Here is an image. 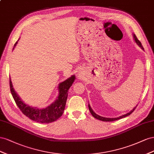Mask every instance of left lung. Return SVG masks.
I'll return each mask as SVG.
<instances>
[{
  "instance_id": "1",
  "label": "left lung",
  "mask_w": 154,
  "mask_h": 154,
  "mask_svg": "<svg viewBox=\"0 0 154 154\" xmlns=\"http://www.w3.org/2000/svg\"><path fill=\"white\" fill-rule=\"evenodd\" d=\"M133 37H134V41L135 42V43L137 44V45L140 48H141V49H142L143 50H144V48H143V46H142V45H141V43H140V42L137 39V38L136 37L135 35L134 34V33H133ZM137 106H135V107L132 109V110H131V111L129 112L128 113H126V114H124V115H122V116H119V117H115V118H108V117H102V116H100L97 115V114L95 113L94 112L93 109H92V108H91L90 104H88L89 110H90L91 114L92 115V116H93L94 117H95V119H98V120L102 121H106V122L114 121H116V120H118V119H120L126 117V116H128L129 115H130V114L135 110V109L136 108V107H137Z\"/></svg>"
}]
</instances>
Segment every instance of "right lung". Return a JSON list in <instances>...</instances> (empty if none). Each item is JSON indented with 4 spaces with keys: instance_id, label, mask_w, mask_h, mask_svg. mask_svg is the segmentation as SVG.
<instances>
[{
    "instance_id": "right-lung-1",
    "label": "right lung",
    "mask_w": 154,
    "mask_h": 154,
    "mask_svg": "<svg viewBox=\"0 0 154 154\" xmlns=\"http://www.w3.org/2000/svg\"><path fill=\"white\" fill-rule=\"evenodd\" d=\"M19 40L16 42L13 50L17 46ZM75 79V75H73L62 82H60L58 86L59 94L54 102H53L49 106L46 108H38L37 107L31 106L26 104L20 99L19 95L16 93L13 87L11 78L10 79V86L11 95L14 97L15 103L23 112V114L29 118L32 121H36L40 123H50L58 119L62 116L64 111L68 97V91L72 86Z\"/></svg>"
}]
</instances>
